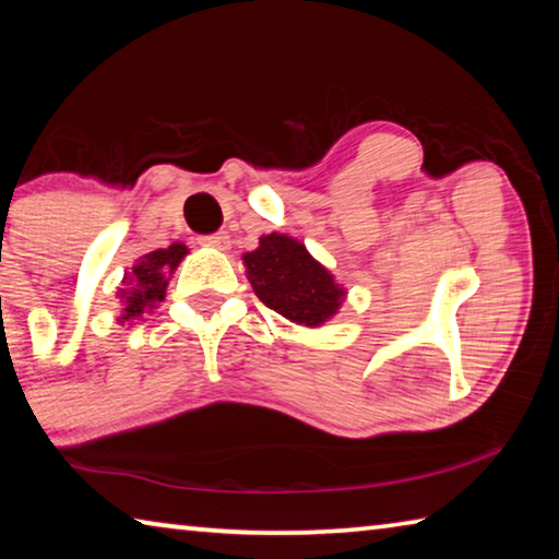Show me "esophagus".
Here are the masks:
<instances>
[{
	"instance_id": "34e87169",
	"label": "esophagus",
	"mask_w": 559,
	"mask_h": 559,
	"mask_svg": "<svg viewBox=\"0 0 559 559\" xmlns=\"http://www.w3.org/2000/svg\"><path fill=\"white\" fill-rule=\"evenodd\" d=\"M200 243L202 246H210V249H216V251H226L229 249V234L226 231H219V234H204L200 236Z\"/></svg>"
}]
</instances>
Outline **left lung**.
<instances>
[{
  "instance_id": "8db88e82",
  "label": "left lung",
  "mask_w": 559,
  "mask_h": 559,
  "mask_svg": "<svg viewBox=\"0 0 559 559\" xmlns=\"http://www.w3.org/2000/svg\"><path fill=\"white\" fill-rule=\"evenodd\" d=\"M253 293L283 318L298 325H323L340 308L345 290L306 246L283 234L261 236L259 249L243 253Z\"/></svg>"
}]
</instances>
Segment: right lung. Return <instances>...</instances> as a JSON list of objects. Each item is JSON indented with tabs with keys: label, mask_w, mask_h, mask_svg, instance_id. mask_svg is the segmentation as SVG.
<instances>
[{
	"label": "right lung",
	"mask_w": 559,
	"mask_h": 559,
	"mask_svg": "<svg viewBox=\"0 0 559 559\" xmlns=\"http://www.w3.org/2000/svg\"><path fill=\"white\" fill-rule=\"evenodd\" d=\"M185 253H187L185 243H173L167 246V249L150 251L147 257H143V261L132 269V276H126V281H130V288L120 290V298L126 300V316L120 318L122 323H126L128 318H135L143 313L150 302L165 298V288H167L165 276L177 269V263L185 259Z\"/></svg>",
	"instance_id": "right-lung-1"
}]
</instances>
